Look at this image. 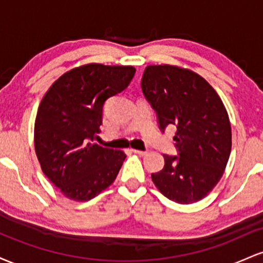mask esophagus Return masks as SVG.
<instances>
[{"label": "esophagus", "mask_w": 263, "mask_h": 263, "mask_svg": "<svg viewBox=\"0 0 263 263\" xmlns=\"http://www.w3.org/2000/svg\"><path fill=\"white\" fill-rule=\"evenodd\" d=\"M134 151V153L138 156H146L147 155V151H140V149H132Z\"/></svg>", "instance_id": "obj_1"}]
</instances>
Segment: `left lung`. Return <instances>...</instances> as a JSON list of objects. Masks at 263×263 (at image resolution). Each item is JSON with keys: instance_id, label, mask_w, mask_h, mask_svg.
<instances>
[{"instance_id": "obj_1", "label": "left lung", "mask_w": 263, "mask_h": 263, "mask_svg": "<svg viewBox=\"0 0 263 263\" xmlns=\"http://www.w3.org/2000/svg\"><path fill=\"white\" fill-rule=\"evenodd\" d=\"M142 91L156 111L159 128L176 127L178 156L164 157V167L152 174L170 200H201L224 174L231 152V126L220 96L204 78L174 65H149Z\"/></svg>"}]
</instances>
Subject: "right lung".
I'll return each instance as SVG.
<instances>
[{
	"instance_id": "add662e5",
	"label": "right lung",
	"mask_w": 263,
	"mask_h": 263,
	"mask_svg": "<svg viewBox=\"0 0 263 263\" xmlns=\"http://www.w3.org/2000/svg\"><path fill=\"white\" fill-rule=\"evenodd\" d=\"M134 66L86 64L63 74L45 92L34 123L42 171L66 198L86 201L116 179L126 155L93 143L108 98L123 91Z\"/></svg>"
}]
</instances>
